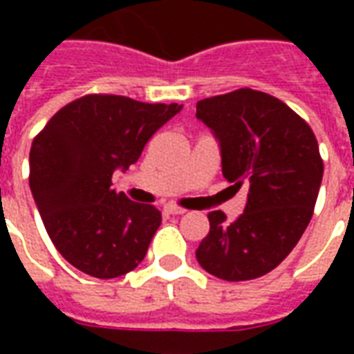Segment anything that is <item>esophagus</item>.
<instances>
[{"mask_svg":"<svg viewBox=\"0 0 354 354\" xmlns=\"http://www.w3.org/2000/svg\"><path fill=\"white\" fill-rule=\"evenodd\" d=\"M165 212H167V214H172V216H180V214H184L185 210L184 208L176 207V205H167V207H165Z\"/></svg>","mask_w":354,"mask_h":354,"instance_id":"1","label":"esophagus"}]
</instances>
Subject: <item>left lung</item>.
<instances>
[{"label":"left lung","instance_id":"8db88e82","mask_svg":"<svg viewBox=\"0 0 354 354\" xmlns=\"http://www.w3.org/2000/svg\"><path fill=\"white\" fill-rule=\"evenodd\" d=\"M197 119L220 144L223 178L248 189L235 222L222 210L208 214L197 261L223 281L258 279L292 252L311 222L324 172L317 138L284 102L252 88L199 100Z\"/></svg>","mask_w":354,"mask_h":354}]
</instances>
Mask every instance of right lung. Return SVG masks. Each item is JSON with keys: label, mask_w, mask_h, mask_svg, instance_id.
<instances>
[{"label": "right lung", "mask_w": 354, "mask_h": 354, "mask_svg": "<svg viewBox=\"0 0 354 354\" xmlns=\"http://www.w3.org/2000/svg\"><path fill=\"white\" fill-rule=\"evenodd\" d=\"M180 109L87 94L57 111L34 138L30 189L53 245L80 271L115 279L146 258L161 212L111 189V176L138 161L147 140Z\"/></svg>", "instance_id": "1"}]
</instances>
